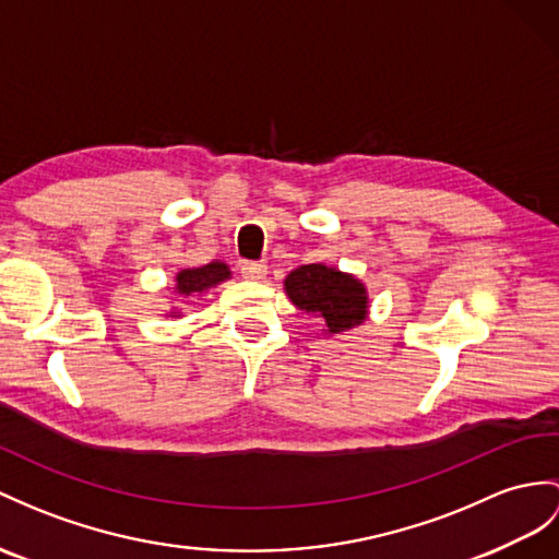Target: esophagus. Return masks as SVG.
Listing matches in <instances>:
<instances>
[{"instance_id": "1", "label": "esophagus", "mask_w": 559, "mask_h": 559, "mask_svg": "<svg viewBox=\"0 0 559 559\" xmlns=\"http://www.w3.org/2000/svg\"><path fill=\"white\" fill-rule=\"evenodd\" d=\"M241 275L247 277V280H251V282H261L267 275V265H263V263H243L241 265Z\"/></svg>"}]
</instances>
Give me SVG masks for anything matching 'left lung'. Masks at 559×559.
<instances>
[{"mask_svg":"<svg viewBox=\"0 0 559 559\" xmlns=\"http://www.w3.org/2000/svg\"><path fill=\"white\" fill-rule=\"evenodd\" d=\"M284 292L298 310L320 318L322 334L330 336L353 330L370 316V296L362 280L324 263L292 270L284 280Z\"/></svg>","mask_w":559,"mask_h":559,"instance_id":"obj_1","label":"left lung"}]
</instances>
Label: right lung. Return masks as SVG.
Listing matches in <instances>:
<instances>
[{"label": "right lung", "instance_id": "1", "mask_svg": "<svg viewBox=\"0 0 559 559\" xmlns=\"http://www.w3.org/2000/svg\"><path fill=\"white\" fill-rule=\"evenodd\" d=\"M227 280H233V270H229V265L223 261H213V263L199 265V267H182L175 275L173 296L185 298V301H192V298L203 296L209 289L217 287V284H223ZM168 318H182V310L173 308L168 312Z\"/></svg>", "mask_w": 559, "mask_h": 559}]
</instances>
